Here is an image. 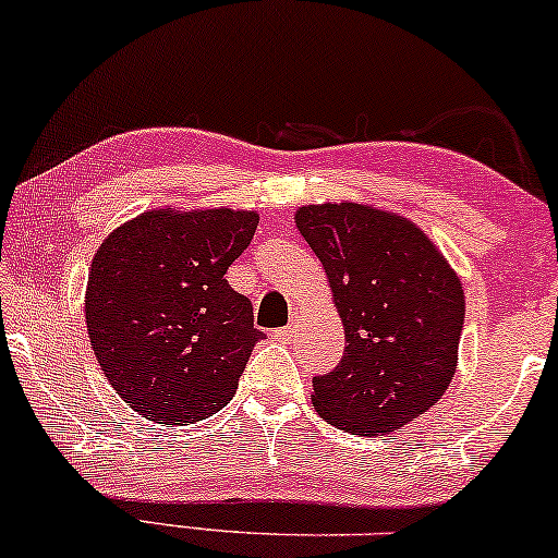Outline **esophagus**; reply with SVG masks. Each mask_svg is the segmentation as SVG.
<instances>
[{"label":"esophagus","instance_id":"34e87169","mask_svg":"<svg viewBox=\"0 0 558 558\" xmlns=\"http://www.w3.org/2000/svg\"><path fill=\"white\" fill-rule=\"evenodd\" d=\"M299 319H296V316H294V319H291V324H289V327H284V329H277V331H274V339H277V341H284V344H287V341H291V339H294V333H296V327H299V324H296Z\"/></svg>","mask_w":558,"mask_h":558}]
</instances>
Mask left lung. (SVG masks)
<instances>
[{"mask_svg":"<svg viewBox=\"0 0 558 558\" xmlns=\"http://www.w3.org/2000/svg\"><path fill=\"white\" fill-rule=\"evenodd\" d=\"M299 234L327 271L344 359L314 376V409L359 436L397 432L449 389L464 329L459 274L414 221L356 202L306 204Z\"/></svg>","mask_w":558,"mask_h":558,"instance_id":"1","label":"left lung"}]
</instances>
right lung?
Here are the masks:
<instances>
[{
    "mask_svg": "<svg viewBox=\"0 0 558 558\" xmlns=\"http://www.w3.org/2000/svg\"><path fill=\"white\" fill-rule=\"evenodd\" d=\"M259 214L149 209L99 244L84 319L107 381L144 418L186 426L234 397L252 349V302L227 284Z\"/></svg>",
    "mask_w": 558,
    "mask_h": 558,
    "instance_id": "1",
    "label": "right lung"
}]
</instances>
